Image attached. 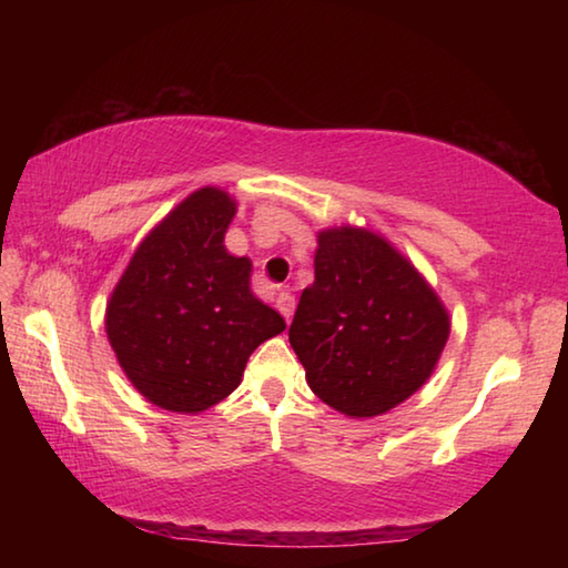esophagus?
Listing matches in <instances>:
<instances>
[{
	"instance_id": "obj_1",
	"label": "esophagus",
	"mask_w": 568,
	"mask_h": 568,
	"mask_svg": "<svg viewBox=\"0 0 568 568\" xmlns=\"http://www.w3.org/2000/svg\"><path fill=\"white\" fill-rule=\"evenodd\" d=\"M275 305H277V311L283 313V318L291 323V318H293V311H295V297L287 293V291H281L277 293V301H275Z\"/></svg>"
}]
</instances>
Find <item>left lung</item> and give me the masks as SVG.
<instances>
[{
  "mask_svg": "<svg viewBox=\"0 0 568 568\" xmlns=\"http://www.w3.org/2000/svg\"><path fill=\"white\" fill-rule=\"evenodd\" d=\"M448 333L444 301L386 237L321 230L315 281L287 338L323 403L348 418L383 416L430 378Z\"/></svg>",
  "mask_w": 568,
  "mask_h": 568,
  "instance_id": "1",
  "label": "left lung"
}]
</instances>
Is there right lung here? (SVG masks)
I'll return each instance as SVG.
<instances>
[{
    "label": "right lung",
    "instance_id": "1",
    "mask_svg": "<svg viewBox=\"0 0 568 568\" xmlns=\"http://www.w3.org/2000/svg\"><path fill=\"white\" fill-rule=\"evenodd\" d=\"M235 213L225 190L190 192L138 245L110 295L108 341L152 406L190 416L213 408L240 386L250 353L285 331L283 315L250 291V257L227 253Z\"/></svg>",
    "mask_w": 568,
    "mask_h": 568
}]
</instances>
